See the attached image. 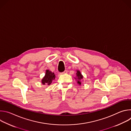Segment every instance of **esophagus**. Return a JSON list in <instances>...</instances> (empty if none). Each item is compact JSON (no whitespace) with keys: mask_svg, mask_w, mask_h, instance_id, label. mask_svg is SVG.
Instances as JSON below:
<instances>
[{"mask_svg":"<svg viewBox=\"0 0 131 131\" xmlns=\"http://www.w3.org/2000/svg\"><path fill=\"white\" fill-rule=\"evenodd\" d=\"M67 73V70H65L63 72L61 73V74H64V73Z\"/></svg>","mask_w":131,"mask_h":131,"instance_id":"obj_1","label":"esophagus"}]
</instances>
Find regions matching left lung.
Listing matches in <instances>:
<instances>
[{"instance_id": "8db88e82", "label": "left lung", "mask_w": 131, "mask_h": 131, "mask_svg": "<svg viewBox=\"0 0 131 131\" xmlns=\"http://www.w3.org/2000/svg\"><path fill=\"white\" fill-rule=\"evenodd\" d=\"M83 76L81 74L80 70H76V77H74V79H75V80L77 81V83L79 85H80L81 84V81L83 80Z\"/></svg>"}]
</instances>
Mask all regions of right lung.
<instances>
[{
    "instance_id": "obj_1",
    "label": "right lung",
    "mask_w": 131,
    "mask_h": 131,
    "mask_svg": "<svg viewBox=\"0 0 131 131\" xmlns=\"http://www.w3.org/2000/svg\"><path fill=\"white\" fill-rule=\"evenodd\" d=\"M55 79V74L54 72L50 71L49 69L46 70L45 76L41 79V83L42 84L50 85L53 80Z\"/></svg>"
}]
</instances>
